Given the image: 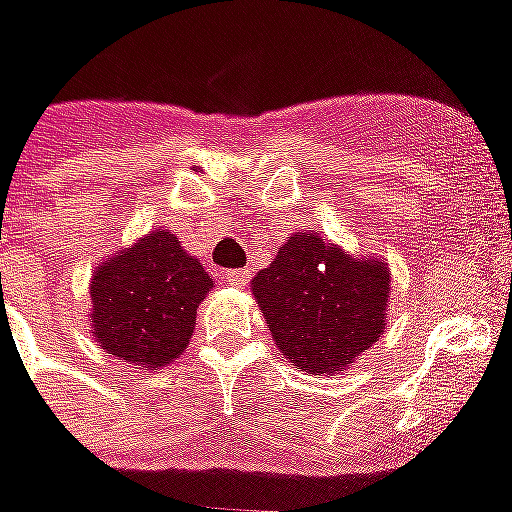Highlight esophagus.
Wrapping results in <instances>:
<instances>
[{"label": "esophagus", "mask_w": 512, "mask_h": 512, "mask_svg": "<svg viewBox=\"0 0 512 512\" xmlns=\"http://www.w3.org/2000/svg\"><path fill=\"white\" fill-rule=\"evenodd\" d=\"M226 278H228V284H234V286H247V284H249V270H247V268L226 270Z\"/></svg>", "instance_id": "obj_1"}]
</instances>
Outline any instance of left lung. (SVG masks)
Instances as JSON below:
<instances>
[{
    "label": "left lung",
    "instance_id": "8db88e82",
    "mask_svg": "<svg viewBox=\"0 0 512 512\" xmlns=\"http://www.w3.org/2000/svg\"><path fill=\"white\" fill-rule=\"evenodd\" d=\"M392 270L344 255L323 236L292 234L252 278L278 350L307 373H334L378 342L386 326Z\"/></svg>",
    "mask_w": 512,
    "mask_h": 512
}]
</instances>
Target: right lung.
I'll list each match as a JSON object with an SVG mask.
<instances>
[{
    "mask_svg": "<svg viewBox=\"0 0 512 512\" xmlns=\"http://www.w3.org/2000/svg\"><path fill=\"white\" fill-rule=\"evenodd\" d=\"M210 289L213 278L176 234L149 231L94 270L91 336L107 355L157 371L186 350Z\"/></svg>",
    "mask_w": 512,
    "mask_h": 512,
    "instance_id": "1",
    "label": "right lung"
}]
</instances>
